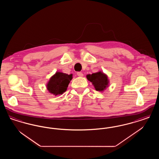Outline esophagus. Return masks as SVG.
Instances as JSON below:
<instances>
[{"mask_svg": "<svg viewBox=\"0 0 159 159\" xmlns=\"http://www.w3.org/2000/svg\"><path fill=\"white\" fill-rule=\"evenodd\" d=\"M77 75L79 77H82L83 76V74L82 72H77Z\"/></svg>", "mask_w": 159, "mask_h": 159, "instance_id": "obj_1", "label": "esophagus"}]
</instances>
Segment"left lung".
<instances>
[{
	"mask_svg": "<svg viewBox=\"0 0 159 159\" xmlns=\"http://www.w3.org/2000/svg\"><path fill=\"white\" fill-rule=\"evenodd\" d=\"M86 78L92 82L95 89L97 91H104L108 86L109 80L108 77L101 71H98L92 75H88Z\"/></svg>",
	"mask_w": 159,
	"mask_h": 159,
	"instance_id": "1",
	"label": "left lung"
}]
</instances>
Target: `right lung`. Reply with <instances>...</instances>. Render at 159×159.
Returning a JSON list of instances; mask_svg holds the SVG:
<instances>
[{
	"mask_svg": "<svg viewBox=\"0 0 159 159\" xmlns=\"http://www.w3.org/2000/svg\"><path fill=\"white\" fill-rule=\"evenodd\" d=\"M71 79L72 75H68L61 72H57L47 83V89L49 93L55 96L62 95L67 90Z\"/></svg>",
	"mask_w": 159,
	"mask_h": 159,
	"instance_id": "1",
	"label": "right lung"
}]
</instances>
